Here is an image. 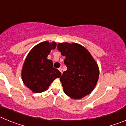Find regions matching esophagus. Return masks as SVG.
<instances>
[{"label": "esophagus", "mask_w": 126, "mask_h": 126, "mask_svg": "<svg viewBox=\"0 0 126 126\" xmlns=\"http://www.w3.org/2000/svg\"><path fill=\"white\" fill-rule=\"evenodd\" d=\"M59 71H60V72H61V73H62V68H61V67H60V68L59 69Z\"/></svg>", "instance_id": "esophagus-1"}]
</instances>
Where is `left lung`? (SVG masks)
I'll list each match as a JSON object with an SVG mask.
<instances>
[{"mask_svg":"<svg viewBox=\"0 0 126 126\" xmlns=\"http://www.w3.org/2000/svg\"><path fill=\"white\" fill-rule=\"evenodd\" d=\"M58 50L65 57L67 69L60 78L64 92L73 99H81L94 90L99 78V67L91 53L77 43H59Z\"/></svg>","mask_w":126,"mask_h":126,"instance_id":"left-lung-1","label":"left lung"}]
</instances>
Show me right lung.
<instances>
[{
  "label": "right lung",
  "mask_w": 126,
  "mask_h": 126,
  "mask_svg": "<svg viewBox=\"0 0 126 126\" xmlns=\"http://www.w3.org/2000/svg\"><path fill=\"white\" fill-rule=\"evenodd\" d=\"M56 45L55 42H42L35 45L26 57L21 70L22 80L33 93L45 92L55 79L61 77V72L47 59Z\"/></svg>",
  "instance_id": "add662e5"
}]
</instances>
